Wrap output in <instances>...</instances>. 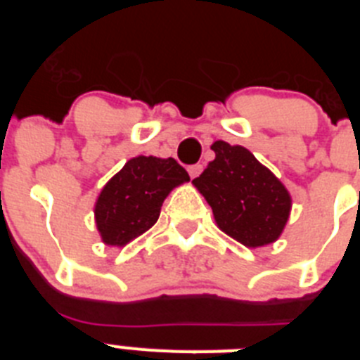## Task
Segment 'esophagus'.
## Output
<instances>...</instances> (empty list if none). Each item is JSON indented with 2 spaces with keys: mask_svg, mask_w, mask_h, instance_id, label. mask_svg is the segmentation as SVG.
Instances as JSON below:
<instances>
[{
  "mask_svg": "<svg viewBox=\"0 0 360 360\" xmlns=\"http://www.w3.org/2000/svg\"><path fill=\"white\" fill-rule=\"evenodd\" d=\"M187 171H189V176L191 178H196V176H200V173H202V171H203V167L200 164H196V165H191V167Z\"/></svg>",
  "mask_w": 360,
  "mask_h": 360,
  "instance_id": "esophagus-1",
  "label": "esophagus"
}]
</instances>
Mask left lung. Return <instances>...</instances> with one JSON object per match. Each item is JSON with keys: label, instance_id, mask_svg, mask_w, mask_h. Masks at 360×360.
<instances>
[{"label": "left lung", "instance_id": "1", "mask_svg": "<svg viewBox=\"0 0 360 360\" xmlns=\"http://www.w3.org/2000/svg\"><path fill=\"white\" fill-rule=\"evenodd\" d=\"M214 160L193 180L211 205L219 231L249 249L274 243L292 211V196L243 146L216 141Z\"/></svg>", "mask_w": 360, "mask_h": 360}]
</instances>
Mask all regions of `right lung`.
Segmentation results:
<instances>
[{"mask_svg":"<svg viewBox=\"0 0 360 360\" xmlns=\"http://www.w3.org/2000/svg\"><path fill=\"white\" fill-rule=\"evenodd\" d=\"M189 174L174 158L135 157L110 178L95 202V225L104 245L124 247L157 224L164 200Z\"/></svg>","mask_w":360,"mask_h":360,"instance_id":"add662e5","label":"right lung"}]
</instances>
